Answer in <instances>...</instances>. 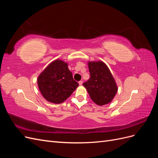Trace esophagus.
I'll return each instance as SVG.
<instances>
[{
	"label": "esophagus",
	"instance_id": "esophagus-1",
	"mask_svg": "<svg viewBox=\"0 0 158 158\" xmlns=\"http://www.w3.org/2000/svg\"><path fill=\"white\" fill-rule=\"evenodd\" d=\"M82 83H83L82 81H79V82H78V84H79L80 85H82Z\"/></svg>",
	"mask_w": 158,
	"mask_h": 158
}]
</instances>
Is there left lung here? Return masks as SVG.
I'll return each instance as SVG.
<instances>
[{
    "instance_id": "8db88e82",
    "label": "left lung",
    "mask_w": 158,
    "mask_h": 158,
    "mask_svg": "<svg viewBox=\"0 0 158 158\" xmlns=\"http://www.w3.org/2000/svg\"><path fill=\"white\" fill-rule=\"evenodd\" d=\"M89 79L83 84L92 101L98 106L111 103L118 91L115 80L103 61H88Z\"/></svg>"
}]
</instances>
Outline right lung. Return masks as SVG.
<instances>
[{"label": "right lung", "mask_w": 158, "mask_h": 158, "mask_svg": "<svg viewBox=\"0 0 158 158\" xmlns=\"http://www.w3.org/2000/svg\"><path fill=\"white\" fill-rule=\"evenodd\" d=\"M41 94L47 102L59 104L68 99L78 86L68 68V63L56 59L43 70L37 78Z\"/></svg>", "instance_id": "1"}]
</instances>
